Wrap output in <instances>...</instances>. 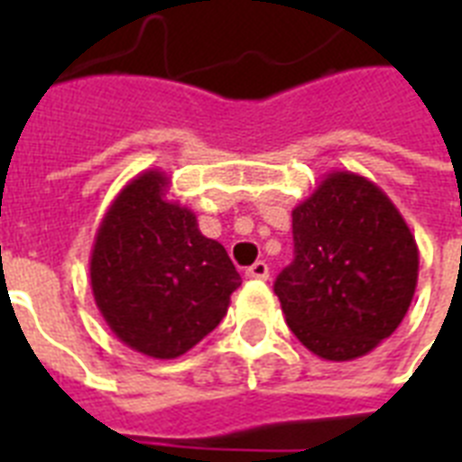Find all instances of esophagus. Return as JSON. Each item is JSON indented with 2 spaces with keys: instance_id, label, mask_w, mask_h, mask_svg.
Returning a JSON list of instances; mask_svg holds the SVG:
<instances>
[{
  "instance_id": "1",
  "label": "esophagus",
  "mask_w": 462,
  "mask_h": 462,
  "mask_svg": "<svg viewBox=\"0 0 462 462\" xmlns=\"http://www.w3.org/2000/svg\"><path fill=\"white\" fill-rule=\"evenodd\" d=\"M246 278H252V281H268V263L256 261L254 266L246 268Z\"/></svg>"
}]
</instances>
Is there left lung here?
I'll list each match as a JSON object with an SVG mask.
<instances>
[{
    "label": "left lung",
    "instance_id": "1",
    "mask_svg": "<svg viewBox=\"0 0 462 462\" xmlns=\"http://www.w3.org/2000/svg\"><path fill=\"white\" fill-rule=\"evenodd\" d=\"M295 261L275 295L297 340L328 362L365 357L393 333L415 297V235L386 191L333 170L292 208Z\"/></svg>",
    "mask_w": 462,
    "mask_h": 462
}]
</instances>
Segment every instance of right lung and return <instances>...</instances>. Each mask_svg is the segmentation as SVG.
Listing matches in <instances>:
<instances>
[{"label": "right lung", "mask_w": 462, "mask_h": 462, "mask_svg": "<svg viewBox=\"0 0 462 462\" xmlns=\"http://www.w3.org/2000/svg\"><path fill=\"white\" fill-rule=\"evenodd\" d=\"M170 184L160 170L136 174L110 203L90 252L100 314L122 343L153 359L191 350L223 321L242 285L194 210L167 199Z\"/></svg>", "instance_id": "1"}]
</instances>
